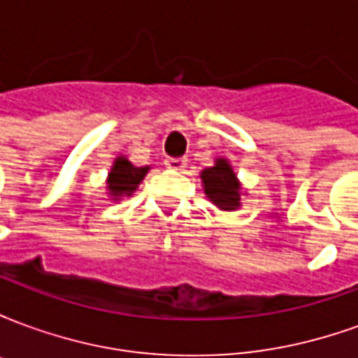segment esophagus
<instances>
[{"instance_id": "1", "label": "esophagus", "mask_w": 358, "mask_h": 358, "mask_svg": "<svg viewBox=\"0 0 358 358\" xmlns=\"http://www.w3.org/2000/svg\"><path fill=\"white\" fill-rule=\"evenodd\" d=\"M164 164L171 169V171H184L186 169L187 161L186 159H182V157H178V159H174V157H169L166 161H164Z\"/></svg>"}]
</instances>
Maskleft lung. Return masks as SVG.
<instances>
[{
	"label": "left lung",
	"instance_id": "8db88e82",
	"mask_svg": "<svg viewBox=\"0 0 358 358\" xmlns=\"http://www.w3.org/2000/svg\"><path fill=\"white\" fill-rule=\"evenodd\" d=\"M205 195L222 210H236L241 201V186L226 159H217L215 166L201 172Z\"/></svg>",
	"mask_w": 358,
	"mask_h": 358
}]
</instances>
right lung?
<instances>
[{"instance_id": "1", "label": "right lung", "mask_w": 358, "mask_h": 358, "mask_svg": "<svg viewBox=\"0 0 358 358\" xmlns=\"http://www.w3.org/2000/svg\"><path fill=\"white\" fill-rule=\"evenodd\" d=\"M149 166H134L126 157H117L109 176H107V189L113 201H118L126 195H132L140 182L145 178Z\"/></svg>"}]
</instances>
